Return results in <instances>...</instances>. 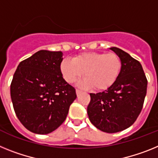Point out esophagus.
<instances>
[{"instance_id":"34e87169","label":"esophagus","mask_w":158,"mask_h":158,"mask_svg":"<svg viewBox=\"0 0 158 158\" xmlns=\"http://www.w3.org/2000/svg\"><path fill=\"white\" fill-rule=\"evenodd\" d=\"M81 93H82V91H81L80 90H78V89H77V90H76V94H77L78 96H79V94H81Z\"/></svg>"}]
</instances>
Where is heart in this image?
<instances>
[{
	"instance_id": "heart-1",
	"label": "heart",
	"mask_w": 158,
	"mask_h": 158,
	"mask_svg": "<svg viewBox=\"0 0 158 158\" xmlns=\"http://www.w3.org/2000/svg\"><path fill=\"white\" fill-rule=\"evenodd\" d=\"M122 60L116 53L85 52L75 56L72 60L65 59L60 64L63 77L68 83L78 80L84 73L86 79L79 84L97 91L113 86L122 69Z\"/></svg>"
}]
</instances>
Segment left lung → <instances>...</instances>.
Wrapping results in <instances>:
<instances>
[{
	"instance_id": "left-lung-1",
	"label": "left lung",
	"mask_w": 158,
	"mask_h": 158,
	"mask_svg": "<svg viewBox=\"0 0 158 158\" xmlns=\"http://www.w3.org/2000/svg\"><path fill=\"white\" fill-rule=\"evenodd\" d=\"M110 49L120 56L121 72L112 87L90 94L87 114L96 128L111 134L126 130L138 118L146 94L147 79L139 61L122 49Z\"/></svg>"
}]
</instances>
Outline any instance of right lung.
<instances>
[{"label":"right lung","mask_w":158,"mask_h":158,"mask_svg":"<svg viewBox=\"0 0 158 158\" xmlns=\"http://www.w3.org/2000/svg\"><path fill=\"white\" fill-rule=\"evenodd\" d=\"M61 52L40 50L19 64L10 86L15 113L35 134H47L65 121L75 89L60 71Z\"/></svg>","instance_id":"add662e5"}]
</instances>
